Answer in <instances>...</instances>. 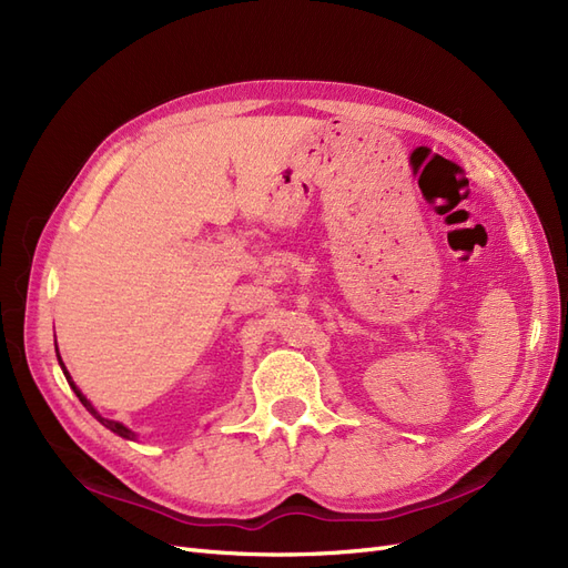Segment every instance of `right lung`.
I'll return each instance as SVG.
<instances>
[{"label":"right lung","mask_w":568,"mask_h":568,"mask_svg":"<svg viewBox=\"0 0 568 568\" xmlns=\"http://www.w3.org/2000/svg\"><path fill=\"white\" fill-rule=\"evenodd\" d=\"M55 355H58V363H60V369H62V374H65V379H68V384H70V388L77 393V397H79V403L83 405V407H87L95 418H98V422L104 426V428H108V430H112V433H116L119 437H123V439H135L138 435L131 430V428H125L123 424H119V422H112V418H104L93 405H91V400H89V397L87 395H83L79 388H77V384L72 382V376H70V372H68V367H65V363H62V358H60V353H58V346H55Z\"/></svg>","instance_id":"obj_1"}]
</instances>
